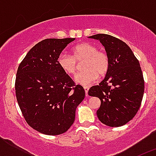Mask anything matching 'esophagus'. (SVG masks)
I'll use <instances>...</instances> for the list:
<instances>
[{
    "mask_svg": "<svg viewBox=\"0 0 156 156\" xmlns=\"http://www.w3.org/2000/svg\"><path fill=\"white\" fill-rule=\"evenodd\" d=\"M84 90H85V94H86V96L87 97L88 96V90H89V88L87 87H84Z\"/></svg>",
    "mask_w": 156,
    "mask_h": 156,
    "instance_id": "1",
    "label": "esophagus"
}]
</instances>
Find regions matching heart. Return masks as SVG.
I'll use <instances>...</instances> for the list:
<instances>
[{"label": "heart", "instance_id": "1", "mask_svg": "<svg viewBox=\"0 0 156 156\" xmlns=\"http://www.w3.org/2000/svg\"><path fill=\"white\" fill-rule=\"evenodd\" d=\"M73 55L61 53L58 57V64L64 73L74 75L78 69L77 62L83 61L82 64L83 71L75 77L76 82L83 86L92 84L98 77H103L110 68V58L107 52L98 50L94 44L83 42L73 48Z\"/></svg>", "mask_w": 156, "mask_h": 156}]
</instances>
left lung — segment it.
<instances>
[{
    "label": "left lung",
    "instance_id": "8db88e82",
    "mask_svg": "<svg viewBox=\"0 0 156 156\" xmlns=\"http://www.w3.org/2000/svg\"><path fill=\"white\" fill-rule=\"evenodd\" d=\"M99 40L110 58V68L98 85L91 87L90 96L101 100L99 120L112 127L131 120L139 110L144 90L140 63L126 43L108 34L89 37Z\"/></svg>",
    "mask_w": 156,
    "mask_h": 156
}]
</instances>
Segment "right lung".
Masks as SVG:
<instances>
[{
    "label": "right lung",
    "instance_id": "add662e5",
    "mask_svg": "<svg viewBox=\"0 0 156 156\" xmlns=\"http://www.w3.org/2000/svg\"><path fill=\"white\" fill-rule=\"evenodd\" d=\"M75 38L45 39L32 48L19 64L16 94L25 120L33 129L58 135L69 129L84 89L62 70L58 57Z\"/></svg>",
    "mask_w": 156,
    "mask_h": 156
}]
</instances>
